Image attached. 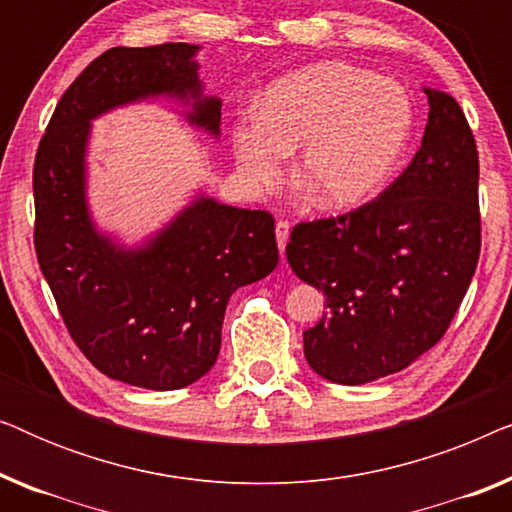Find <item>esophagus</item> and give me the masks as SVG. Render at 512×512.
Returning <instances> with one entry per match:
<instances>
[{
  "label": "esophagus",
  "mask_w": 512,
  "mask_h": 512,
  "mask_svg": "<svg viewBox=\"0 0 512 512\" xmlns=\"http://www.w3.org/2000/svg\"><path fill=\"white\" fill-rule=\"evenodd\" d=\"M289 230H291V223L289 221H284V219L277 221L275 235H277V247H279V251H282V254H284V249H286V242H289Z\"/></svg>",
  "instance_id": "esophagus-1"
}]
</instances>
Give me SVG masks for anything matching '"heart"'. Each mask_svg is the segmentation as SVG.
Here are the masks:
<instances>
[{
    "instance_id": "1",
    "label": "heart",
    "mask_w": 512,
    "mask_h": 512,
    "mask_svg": "<svg viewBox=\"0 0 512 512\" xmlns=\"http://www.w3.org/2000/svg\"><path fill=\"white\" fill-rule=\"evenodd\" d=\"M412 130L405 90L366 69L326 62L270 86L263 114L233 128L240 172L254 186L282 179L303 149L298 184L319 207L345 209L373 198L394 174Z\"/></svg>"
}]
</instances>
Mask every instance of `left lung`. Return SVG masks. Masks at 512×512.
<instances>
[{
  "mask_svg": "<svg viewBox=\"0 0 512 512\" xmlns=\"http://www.w3.org/2000/svg\"><path fill=\"white\" fill-rule=\"evenodd\" d=\"M429 123L412 163L366 205L300 221L286 261L326 296L303 333L312 370L363 384L408 368L443 338L480 258V163L454 97L424 90Z\"/></svg>",
  "mask_w": 512,
  "mask_h": 512,
  "instance_id": "1",
  "label": "left lung"
}]
</instances>
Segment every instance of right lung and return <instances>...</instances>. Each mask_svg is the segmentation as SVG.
I'll list each match as a JSON object with an SVG mask.
<instances>
[{"mask_svg":"<svg viewBox=\"0 0 512 512\" xmlns=\"http://www.w3.org/2000/svg\"><path fill=\"white\" fill-rule=\"evenodd\" d=\"M198 46H116L60 97L34 158V249L83 356L111 380L170 391L216 363L228 298L279 261L275 219L212 198L186 207L144 249L97 235L86 207L90 118L151 95H191L188 121L219 135L221 102L200 97Z\"/></svg>","mask_w":512,"mask_h":512,"instance_id":"right-lung-1","label":"right lung"}]
</instances>
